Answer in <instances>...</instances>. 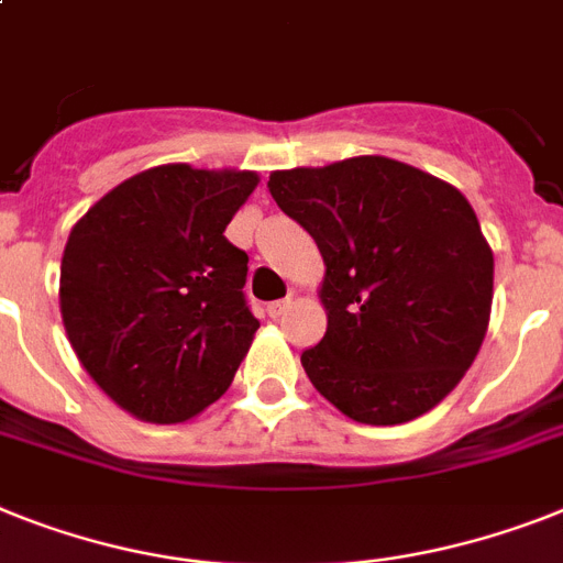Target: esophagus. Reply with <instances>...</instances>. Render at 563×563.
Here are the masks:
<instances>
[{
  "mask_svg": "<svg viewBox=\"0 0 563 563\" xmlns=\"http://www.w3.org/2000/svg\"><path fill=\"white\" fill-rule=\"evenodd\" d=\"M290 308H292V299L287 296V299H278L273 301V305H267V313H271L273 319H278V316H285Z\"/></svg>",
  "mask_w": 563,
  "mask_h": 563,
  "instance_id": "obj_1",
  "label": "esophagus"
}]
</instances>
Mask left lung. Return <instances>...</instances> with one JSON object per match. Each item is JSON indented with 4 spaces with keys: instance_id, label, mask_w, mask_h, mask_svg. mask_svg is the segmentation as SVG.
Masks as SVG:
<instances>
[{
    "instance_id": "obj_1",
    "label": "left lung",
    "mask_w": 563,
    "mask_h": 563,
    "mask_svg": "<svg viewBox=\"0 0 563 563\" xmlns=\"http://www.w3.org/2000/svg\"><path fill=\"white\" fill-rule=\"evenodd\" d=\"M267 187L324 258L328 331L301 354L316 391L368 426L431 411L489 328L495 258L472 203L379 155L273 172Z\"/></svg>"
}]
</instances>
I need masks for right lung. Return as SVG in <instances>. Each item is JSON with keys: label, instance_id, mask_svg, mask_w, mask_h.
Listing matches in <instances>:
<instances>
[{"label": "right lung", "instance_id": "add662e5", "mask_svg": "<svg viewBox=\"0 0 563 563\" xmlns=\"http://www.w3.org/2000/svg\"><path fill=\"white\" fill-rule=\"evenodd\" d=\"M255 172L166 164L123 180L74 224L59 313L82 368L123 411L184 422L230 388L258 319L227 224Z\"/></svg>", "mask_w": 563, "mask_h": 563}]
</instances>
